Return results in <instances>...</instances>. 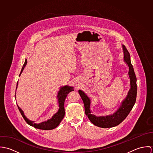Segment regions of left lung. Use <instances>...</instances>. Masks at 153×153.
Segmentation results:
<instances>
[{"label": "left lung", "instance_id": "obj_1", "mask_svg": "<svg viewBox=\"0 0 153 153\" xmlns=\"http://www.w3.org/2000/svg\"><path fill=\"white\" fill-rule=\"evenodd\" d=\"M124 53V61L128 66V76L130 78V88L128 91L126 97L121 102L118 108L113 114L105 116H97L92 114L91 109V100L87 95L82 90H78V92L83 101L85 114L90 121L95 126L101 128H111L121 123L128 116L133 108L137 97V78L132 65L130 55L127 48L122 45Z\"/></svg>", "mask_w": 153, "mask_h": 153}]
</instances>
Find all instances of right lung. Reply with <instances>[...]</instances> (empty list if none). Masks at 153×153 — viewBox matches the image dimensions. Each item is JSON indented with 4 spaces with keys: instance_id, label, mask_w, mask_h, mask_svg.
I'll return each instance as SVG.
<instances>
[{
    "instance_id": "right-lung-1",
    "label": "right lung",
    "mask_w": 153,
    "mask_h": 153,
    "mask_svg": "<svg viewBox=\"0 0 153 153\" xmlns=\"http://www.w3.org/2000/svg\"><path fill=\"white\" fill-rule=\"evenodd\" d=\"M26 64H27V60L26 59L25 61V63L23 65V67H22L19 76H21V75L26 65ZM18 85V81L17 82L16 89H17ZM72 91H74L73 87L68 86L67 85L65 86L61 87L59 91L58 92V95L56 97V98L58 99V107H59L58 111L51 117V118L48 119L47 121H45L40 123L39 124L35 123V121L29 120L25 115L23 110L18 105V109L19 110L23 118H24V120L26 121V122L29 126H32V127H35V128H38V129H40V130H53V129L56 128L59 125L60 123L61 122V121L62 120V119L64 118V117L65 116V108H64L65 100L68 94ZM15 97L16 99V94H15Z\"/></svg>"
}]
</instances>
